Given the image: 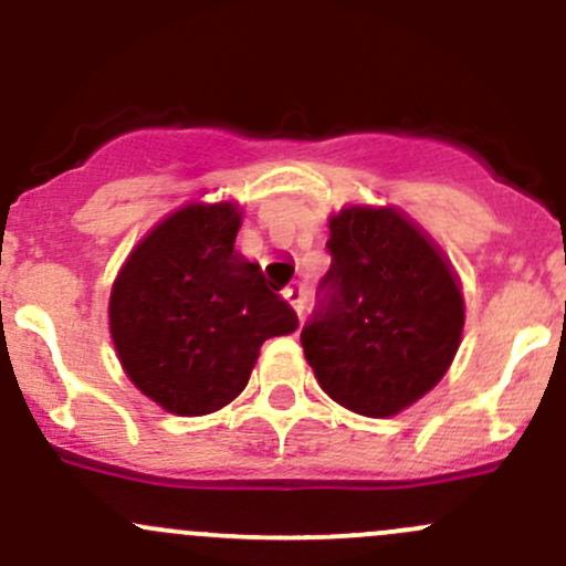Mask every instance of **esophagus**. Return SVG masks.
<instances>
[{
	"mask_svg": "<svg viewBox=\"0 0 566 566\" xmlns=\"http://www.w3.org/2000/svg\"><path fill=\"white\" fill-rule=\"evenodd\" d=\"M284 298H287V304L293 306L295 312H304V304H306V293H304V287H287L284 290Z\"/></svg>",
	"mask_w": 566,
	"mask_h": 566,
	"instance_id": "esophagus-1",
	"label": "esophagus"
}]
</instances>
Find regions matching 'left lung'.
<instances>
[{
    "label": "left lung",
    "instance_id": "obj_1",
    "mask_svg": "<svg viewBox=\"0 0 566 566\" xmlns=\"http://www.w3.org/2000/svg\"><path fill=\"white\" fill-rule=\"evenodd\" d=\"M331 271L301 331L319 389L389 419L438 386L462 339L460 282L441 249L397 208L347 205L328 219Z\"/></svg>",
    "mask_w": 566,
    "mask_h": 566
}]
</instances>
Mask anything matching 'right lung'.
<instances>
[{
    "mask_svg": "<svg viewBox=\"0 0 566 566\" xmlns=\"http://www.w3.org/2000/svg\"><path fill=\"white\" fill-rule=\"evenodd\" d=\"M232 202H186L119 268L108 331L130 384L175 416L216 413L247 389L262 342L293 334L295 312L235 249Z\"/></svg>",
    "mask_w": 566,
    "mask_h": 566,
    "instance_id": "add662e5",
    "label": "right lung"
}]
</instances>
